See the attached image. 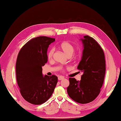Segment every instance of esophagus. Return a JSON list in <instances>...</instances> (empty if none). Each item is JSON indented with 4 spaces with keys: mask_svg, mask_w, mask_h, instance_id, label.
Wrapping results in <instances>:
<instances>
[{
    "mask_svg": "<svg viewBox=\"0 0 121 121\" xmlns=\"http://www.w3.org/2000/svg\"><path fill=\"white\" fill-rule=\"evenodd\" d=\"M64 78V77H62V76H59L58 77V79L59 81L60 80H62V79H63Z\"/></svg>",
    "mask_w": 121,
    "mask_h": 121,
    "instance_id": "34e87169",
    "label": "esophagus"
}]
</instances>
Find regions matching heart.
Returning a JSON list of instances; mask_svg holds the SVG:
<instances>
[{
    "label": "heart",
    "mask_w": 121,
    "mask_h": 121,
    "mask_svg": "<svg viewBox=\"0 0 121 121\" xmlns=\"http://www.w3.org/2000/svg\"><path fill=\"white\" fill-rule=\"evenodd\" d=\"M59 47L65 55L68 56H71L73 55L75 50L74 46L68 41H64L59 46ZM54 53V49L51 48L47 53V58L49 60H51L53 58Z\"/></svg>",
    "instance_id": "b5f03b06"
}]
</instances>
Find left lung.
<instances>
[{
  "mask_svg": "<svg viewBox=\"0 0 121 121\" xmlns=\"http://www.w3.org/2000/svg\"><path fill=\"white\" fill-rule=\"evenodd\" d=\"M82 39L84 50L78 69L83 72L80 81L69 78L67 92L72 99L79 104L89 103L98 96L103 85L106 61L104 53L99 43L88 35Z\"/></svg>",
  "mask_w": 121,
  "mask_h": 121,
  "instance_id": "1",
  "label": "left lung"
}]
</instances>
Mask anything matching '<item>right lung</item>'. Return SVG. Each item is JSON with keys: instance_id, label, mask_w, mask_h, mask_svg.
Segmentation results:
<instances>
[{"instance_id": "add662e5", "label": "right lung", "mask_w": 121, "mask_h": 121, "mask_svg": "<svg viewBox=\"0 0 121 121\" xmlns=\"http://www.w3.org/2000/svg\"><path fill=\"white\" fill-rule=\"evenodd\" d=\"M55 38L37 37L23 46L18 53L16 77L23 98L33 104H43L50 98L58 82L57 76L42 74L47 62V49Z\"/></svg>"}]
</instances>
